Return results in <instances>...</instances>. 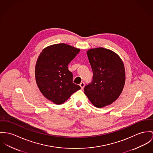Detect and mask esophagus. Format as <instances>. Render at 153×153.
Segmentation results:
<instances>
[{"label": "esophagus", "instance_id": "esophagus-1", "mask_svg": "<svg viewBox=\"0 0 153 153\" xmlns=\"http://www.w3.org/2000/svg\"><path fill=\"white\" fill-rule=\"evenodd\" d=\"M84 85H85V84H84V82H82L80 84V86L81 87L82 89H83V88L84 87Z\"/></svg>", "mask_w": 153, "mask_h": 153}]
</instances>
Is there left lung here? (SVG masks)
I'll return each instance as SVG.
<instances>
[{
    "mask_svg": "<svg viewBox=\"0 0 153 153\" xmlns=\"http://www.w3.org/2000/svg\"><path fill=\"white\" fill-rule=\"evenodd\" d=\"M87 55L93 77L84 87V93L97 108L109 105L122 93L125 83V70L122 60L114 51L104 48L90 49Z\"/></svg>",
    "mask_w": 153,
    "mask_h": 153,
    "instance_id": "obj_1",
    "label": "left lung"
}]
</instances>
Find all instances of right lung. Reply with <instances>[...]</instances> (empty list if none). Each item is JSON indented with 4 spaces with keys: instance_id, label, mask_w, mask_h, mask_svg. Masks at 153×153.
Masks as SVG:
<instances>
[{
    "instance_id": "obj_1",
    "label": "right lung",
    "mask_w": 153,
    "mask_h": 153,
    "mask_svg": "<svg viewBox=\"0 0 153 153\" xmlns=\"http://www.w3.org/2000/svg\"><path fill=\"white\" fill-rule=\"evenodd\" d=\"M80 49L63 43L45 48L35 65V80L41 93L48 100L60 105L81 88L73 82L68 65Z\"/></svg>"
}]
</instances>
